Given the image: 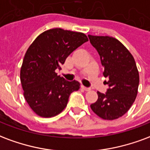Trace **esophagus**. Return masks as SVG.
I'll use <instances>...</instances> for the list:
<instances>
[{"mask_svg": "<svg viewBox=\"0 0 150 150\" xmlns=\"http://www.w3.org/2000/svg\"><path fill=\"white\" fill-rule=\"evenodd\" d=\"M81 88L84 90V91H89L90 90H91V88H89V87H86V86H81Z\"/></svg>", "mask_w": 150, "mask_h": 150, "instance_id": "1", "label": "esophagus"}]
</instances>
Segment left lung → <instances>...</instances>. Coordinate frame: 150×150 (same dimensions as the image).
I'll use <instances>...</instances> for the list:
<instances>
[{
	"mask_svg": "<svg viewBox=\"0 0 150 150\" xmlns=\"http://www.w3.org/2000/svg\"><path fill=\"white\" fill-rule=\"evenodd\" d=\"M92 46L100 56L103 75L108 89L98 91V98L91 105L98 116L114 120L128 111L135 101L139 85V74L133 55L117 39L110 36L88 35Z\"/></svg>",
	"mask_w": 150,
	"mask_h": 150,
	"instance_id": "1",
	"label": "left lung"
}]
</instances>
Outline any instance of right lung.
Here are the masks:
<instances>
[{
  "label": "right lung",
  "instance_id": "obj_1",
  "mask_svg": "<svg viewBox=\"0 0 150 150\" xmlns=\"http://www.w3.org/2000/svg\"><path fill=\"white\" fill-rule=\"evenodd\" d=\"M88 41L85 34L62 28L45 31L33 42L24 55L21 82L31 109L40 117L59 115L67 106L70 95L79 89L77 81L57 75L67 56Z\"/></svg>",
  "mask_w": 150,
  "mask_h": 150
}]
</instances>
